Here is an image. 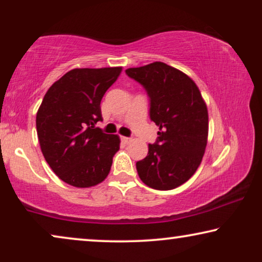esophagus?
Masks as SVG:
<instances>
[{
	"label": "esophagus",
	"instance_id": "obj_1",
	"mask_svg": "<svg viewBox=\"0 0 262 262\" xmlns=\"http://www.w3.org/2000/svg\"><path fill=\"white\" fill-rule=\"evenodd\" d=\"M121 141H123L125 144H128V143H130L132 139L131 138H128V137H121Z\"/></svg>",
	"mask_w": 262,
	"mask_h": 262
}]
</instances>
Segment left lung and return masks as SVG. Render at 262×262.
Instances as JSON below:
<instances>
[{
	"instance_id": "left-lung-1",
	"label": "left lung",
	"mask_w": 262,
	"mask_h": 262,
	"mask_svg": "<svg viewBox=\"0 0 262 262\" xmlns=\"http://www.w3.org/2000/svg\"><path fill=\"white\" fill-rule=\"evenodd\" d=\"M126 74L146 89L150 118L159 126L148 156L136 163L146 186L160 191L177 188L202 163L209 136V113L198 85L179 69L162 62L128 68Z\"/></svg>"
}]
</instances>
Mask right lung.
I'll list each match as a JSON object with an SVG mask.
<instances>
[{"instance_id": "add662e5", "label": "right lung", "mask_w": 262, "mask_h": 262, "mask_svg": "<svg viewBox=\"0 0 262 262\" xmlns=\"http://www.w3.org/2000/svg\"><path fill=\"white\" fill-rule=\"evenodd\" d=\"M123 70L76 68L56 81L37 112V134L46 162L57 177L74 187L87 188L108 175L120 148L118 135L95 127L102 120V96Z\"/></svg>"}]
</instances>
